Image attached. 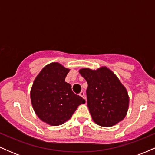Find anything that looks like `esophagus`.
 <instances>
[{
	"label": "esophagus",
	"instance_id": "34e87169",
	"mask_svg": "<svg viewBox=\"0 0 155 155\" xmlns=\"http://www.w3.org/2000/svg\"><path fill=\"white\" fill-rule=\"evenodd\" d=\"M79 95L81 96V97H82V98H84V99L85 101H86V97H85L84 92H80Z\"/></svg>",
	"mask_w": 155,
	"mask_h": 155
}]
</instances>
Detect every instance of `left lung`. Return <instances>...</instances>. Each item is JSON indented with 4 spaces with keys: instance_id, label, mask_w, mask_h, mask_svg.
I'll use <instances>...</instances> for the list:
<instances>
[{
    "instance_id": "obj_1",
    "label": "left lung",
    "mask_w": 155,
    "mask_h": 155,
    "mask_svg": "<svg viewBox=\"0 0 155 155\" xmlns=\"http://www.w3.org/2000/svg\"><path fill=\"white\" fill-rule=\"evenodd\" d=\"M88 84L87 106L92 119L102 127H111L124 120L129 107L125 87L111 70L101 66L96 70L79 71Z\"/></svg>"
}]
</instances>
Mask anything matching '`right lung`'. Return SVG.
<instances>
[{
	"label": "right lung",
	"instance_id": "1",
	"mask_svg": "<svg viewBox=\"0 0 155 155\" xmlns=\"http://www.w3.org/2000/svg\"><path fill=\"white\" fill-rule=\"evenodd\" d=\"M70 69L59 63L45 65L37 75L31 90L32 106L42 122L58 126L69 120L78 106L85 104L65 81Z\"/></svg>",
	"mask_w": 155,
	"mask_h": 155
}]
</instances>
